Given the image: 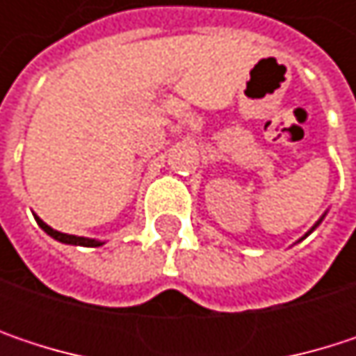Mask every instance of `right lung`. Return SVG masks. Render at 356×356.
Masks as SVG:
<instances>
[{"instance_id":"right-lung-1","label":"right lung","mask_w":356,"mask_h":356,"mask_svg":"<svg viewBox=\"0 0 356 356\" xmlns=\"http://www.w3.org/2000/svg\"><path fill=\"white\" fill-rule=\"evenodd\" d=\"M36 222H38V227H40L47 235H51L53 239H57V241H61V243H70V245H84V248H99V245H103L101 241H95V239H84V237H76V235L59 233V231L51 229L49 225H44V222H42V220H38V218H36Z\"/></svg>"}]
</instances>
